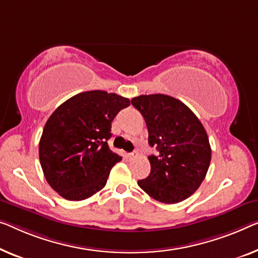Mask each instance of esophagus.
I'll list each match as a JSON object with an SVG mask.
<instances>
[{"mask_svg": "<svg viewBox=\"0 0 258 258\" xmlns=\"http://www.w3.org/2000/svg\"><path fill=\"white\" fill-rule=\"evenodd\" d=\"M128 157H130L131 160H134V159H137V157H138V152L130 153V154H128Z\"/></svg>", "mask_w": 258, "mask_h": 258, "instance_id": "34e87169", "label": "esophagus"}]
</instances>
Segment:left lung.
<instances>
[{"label": "left lung", "instance_id": "8db88e82", "mask_svg": "<svg viewBox=\"0 0 258 258\" xmlns=\"http://www.w3.org/2000/svg\"><path fill=\"white\" fill-rule=\"evenodd\" d=\"M131 102L145 119L149 146L159 152L148 156L151 174L138 180V185L164 204L189 198L201 186L211 162V146L203 124L171 96L141 95Z\"/></svg>", "mask_w": 258, "mask_h": 258}]
</instances>
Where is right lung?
<instances>
[{"label": "right lung", "mask_w": 258, "mask_h": 258, "mask_svg": "<svg viewBox=\"0 0 258 258\" xmlns=\"http://www.w3.org/2000/svg\"><path fill=\"white\" fill-rule=\"evenodd\" d=\"M131 104L117 94L92 90L67 99L46 121L39 141L45 178L67 201H83L105 186L121 160L109 148L111 122Z\"/></svg>", "instance_id": "1"}]
</instances>
